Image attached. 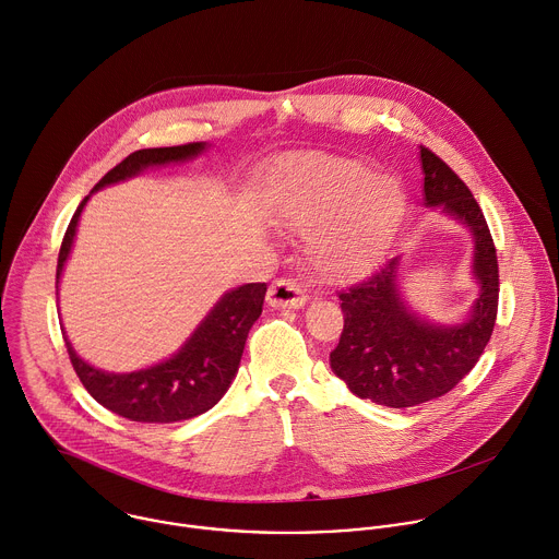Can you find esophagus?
<instances>
[{
	"label": "esophagus",
	"mask_w": 559,
	"mask_h": 559,
	"mask_svg": "<svg viewBox=\"0 0 559 559\" xmlns=\"http://www.w3.org/2000/svg\"><path fill=\"white\" fill-rule=\"evenodd\" d=\"M266 301L273 308H301L308 301V295L304 293V288L295 282V280H275L269 288Z\"/></svg>",
	"instance_id": "1"
}]
</instances>
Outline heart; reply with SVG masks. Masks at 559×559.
<instances>
[{
  "label": "heart",
  "mask_w": 559,
  "mask_h": 559,
  "mask_svg": "<svg viewBox=\"0 0 559 559\" xmlns=\"http://www.w3.org/2000/svg\"><path fill=\"white\" fill-rule=\"evenodd\" d=\"M280 213L288 227L308 231L306 260L328 282L370 273L405 213L396 180L359 160L317 156L293 171Z\"/></svg>",
  "instance_id": "obj_1"
}]
</instances>
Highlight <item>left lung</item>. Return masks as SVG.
Masks as SVG:
<instances>
[{"label": "left lung", "instance_id": "obj_1", "mask_svg": "<svg viewBox=\"0 0 559 559\" xmlns=\"http://www.w3.org/2000/svg\"><path fill=\"white\" fill-rule=\"evenodd\" d=\"M427 206L469 227L480 295L461 325H433L412 314L396 288V258L340 290L344 330L330 366L353 394L388 407H412L454 390L478 364L498 314V255L485 213L459 174L420 145Z\"/></svg>", "mask_w": 559, "mask_h": 559}]
</instances>
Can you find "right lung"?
<instances>
[{
    "mask_svg": "<svg viewBox=\"0 0 559 559\" xmlns=\"http://www.w3.org/2000/svg\"><path fill=\"white\" fill-rule=\"evenodd\" d=\"M204 150V143H187L176 147H154L139 150L130 154L115 169H109L94 189L119 182L136 176L141 169L152 165H165L176 160H187L198 156ZM85 195L74 211L70 225L66 229L59 262H57V282L61 269L68 260L76 222L83 211ZM266 295V284H245L222 297L206 319L191 334V340L165 364H158L147 370L130 374H109L87 366L76 357L70 342L66 340L68 357L83 388L109 412L126 416L139 423H176L193 418L211 409L225 392L229 390L242 353L249 337L251 325L262 314Z\"/></svg>",
    "mask_w": 559,
    "mask_h": 559,
    "instance_id": "obj_1",
    "label": "right lung"
}]
</instances>
